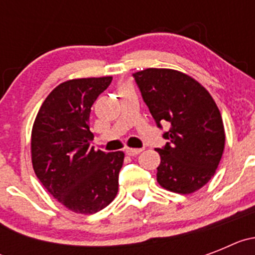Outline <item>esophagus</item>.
Listing matches in <instances>:
<instances>
[{"label":"esophagus","mask_w":255,"mask_h":255,"mask_svg":"<svg viewBox=\"0 0 255 255\" xmlns=\"http://www.w3.org/2000/svg\"><path fill=\"white\" fill-rule=\"evenodd\" d=\"M125 152L128 155H131V157H134V155H138L139 153L141 152V149H138V148H126Z\"/></svg>","instance_id":"34e87169"}]
</instances>
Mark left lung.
<instances>
[{
    "mask_svg": "<svg viewBox=\"0 0 255 255\" xmlns=\"http://www.w3.org/2000/svg\"><path fill=\"white\" fill-rule=\"evenodd\" d=\"M134 78L157 125L170 124L163 134L168 143L157 149V181L177 194L199 190L216 173L225 149L217 105L203 85L177 70L149 67Z\"/></svg>",
    "mask_w": 255,
    "mask_h": 255,
    "instance_id": "1",
    "label": "left lung"
}]
</instances>
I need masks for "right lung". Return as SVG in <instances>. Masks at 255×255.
<instances>
[{
	"label": "right lung",
	"mask_w": 255,
	"mask_h": 255,
	"mask_svg": "<svg viewBox=\"0 0 255 255\" xmlns=\"http://www.w3.org/2000/svg\"><path fill=\"white\" fill-rule=\"evenodd\" d=\"M111 82L112 76H102L61 83L42 103L31 129L35 175L52 197L80 215L106 208L119 191L124 152L89 145L91 108Z\"/></svg>",
	"instance_id": "add662e5"
}]
</instances>
